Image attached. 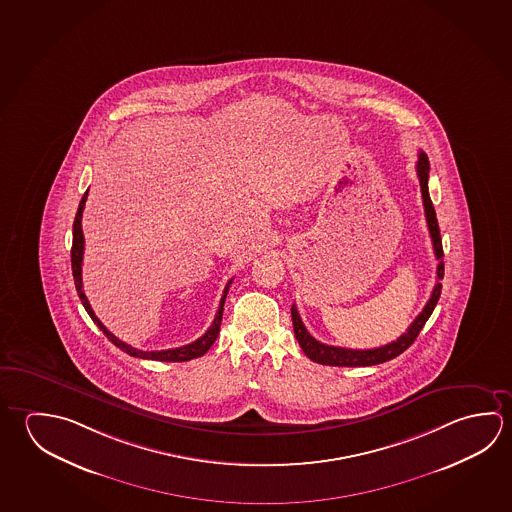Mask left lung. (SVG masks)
Listing matches in <instances>:
<instances>
[{
    "mask_svg": "<svg viewBox=\"0 0 512 512\" xmlns=\"http://www.w3.org/2000/svg\"><path fill=\"white\" fill-rule=\"evenodd\" d=\"M428 172H430V162H428L426 154L421 153L419 154V160H417V176H419V183H421L422 203H424V214H426V223H428V230H430L431 243H433L435 257L439 260V264H437V278L442 280L444 278V260H442L444 252H442V239H440L437 214H435L430 192H428V178H430ZM440 291H442V284L437 282L435 287H433V291H431L428 304L424 305L421 314L413 320L412 325L406 329V332L401 334L397 340L390 341V343H386L383 347H377V349H343V347H332V345H325V343L314 340L313 336L305 329L304 322H302V318L298 314V309L293 304L291 305V318H293L296 340H298V345L304 350L305 356L313 359L314 363H320V365H331V367H372V365L385 363V361L397 358L419 336L424 323L428 322V318L433 313L435 305L439 302Z\"/></svg>",
    "mask_w": 512,
    "mask_h": 512,
    "instance_id": "left-lung-1",
    "label": "left lung"
}]
</instances>
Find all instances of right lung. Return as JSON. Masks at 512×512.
I'll return each mask as SVG.
<instances>
[{
  "label": "right lung",
  "instance_id": "right-lung-1",
  "mask_svg": "<svg viewBox=\"0 0 512 512\" xmlns=\"http://www.w3.org/2000/svg\"><path fill=\"white\" fill-rule=\"evenodd\" d=\"M86 199H88V190H86L84 196H82L79 208H77V216H75V221H73L72 271L73 280H75V289H77V293H79V298H81L84 309L90 314L91 320L99 325L100 331L108 336V340L111 341L113 345H117L118 349L124 350V352H127L129 356H133V358L154 359V361H190V359L201 358V356L212 347V343L216 341L217 334H219L221 320H223V307H225L226 295H228V287H230L234 278L226 284L225 293L221 296L219 309H217L216 318H214V322L210 325V329H208L201 338H198V340L192 341L189 345L178 347V349L169 350H140L131 347V345H127L124 341L118 340L115 334H111V332L102 325V322H100L99 318L93 313L90 302H88V298L84 295V289H82V255H84L82 210H84V205H86Z\"/></svg>",
  "mask_w": 512,
  "mask_h": 512
}]
</instances>
